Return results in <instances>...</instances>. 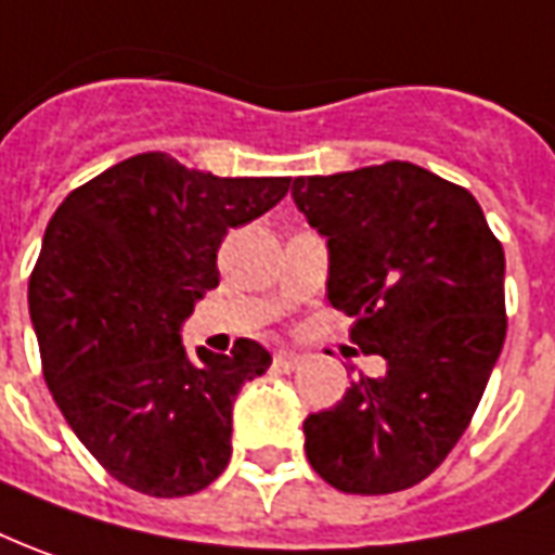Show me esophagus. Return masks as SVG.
Returning <instances> with one entry per match:
<instances>
[{"label": "esophagus", "instance_id": "obj_1", "mask_svg": "<svg viewBox=\"0 0 555 555\" xmlns=\"http://www.w3.org/2000/svg\"><path fill=\"white\" fill-rule=\"evenodd\" d=\"M273 366H276L279 372H294L304 366V358H300L297 351H279L276 358H273Z\"/></svg>", "mask_w": 555, "mask_h": 555}]
</instances>
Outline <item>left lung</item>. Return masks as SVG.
Returning a JSON list of instances; mask_svg holds the SVG:
<instances>
[{"label": "left lung", "instance_id": "left-lung-1", "mask_svg": "<svg viewBox=\"0 0 555 555\" xmlns=\"http://www.w3.org/2000/svg\"><path fill=\"white\" fill-rule=\"evenodd\" d=\"M291 195L327 237L351 343L387 363L306 417V456L343 493L409 490L466 433L505 345L502 243L468 189L412 162L297 177Z\"/></svg>", "mask_w": 555, "mask_h": 555}]
</instances>
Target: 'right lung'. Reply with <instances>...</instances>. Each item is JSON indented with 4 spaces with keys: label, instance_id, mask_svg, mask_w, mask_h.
<instances>
[{
    "label": "right lung",
    "instance_id": "right-lung-1",
    "mask_svg": "<svg viewBox=\"0 0 555 555\" xmlns=\"http://www.w3.org/2000/svg\"><path fill=\"white\" fill-rule=\"evenodd\" d=\"M291 177H212L141 153L77 185L29 276L41 370L104 472L156 499L210 487L231 460V409L270 354L237 339L195 354L180 324L219 285L228 228L288 195Z\"/></svg>",
    "mask_w": 555,
    "mask_h": 555
}]
</instances>
